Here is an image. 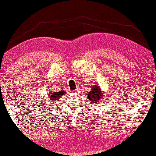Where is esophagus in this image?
I'll list each match as a JSON object with an SVG mask.
<instances>
[{"instance_id": "1", "label": "esophagus", "mask_w": 156, "mask_h": 156, "mask_svg": "<svg viewBox=\"0 0 156 156\" xmlns=\"http://www.w3.org/2000/svg\"><path fill=\"white\" fill-rule=\"evenodd\" d=\"M79 91H79V90H76L75 91H74V92H75V94H79Z\"/></svg>"}]
</instances>
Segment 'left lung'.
I'll return each mask as SVG.
<instances>
[{"label":"left lung","mask_w":156,"mask_h":156,"mask_svg":"<svg viewBox=\"0 0 156 156\" xmlns=\"http://www.w3.org/2000/svg\"><path fill=\"white\" fill-rule=\"evenodd\" d=\"M87 100L89 102L93 104H99L104 100V91L101 90V87L98 84L91 86V91L87 94Z\"/></svg>","instance_id":"8db88e82"}]
</instances>
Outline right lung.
<instances>
[{
	"mask_svg": "<svg viewBox=\"0 0 156 156\" xmlns=\"http://www.w3.org/2000/svg\"><path fill=\"white\" fill-rule=\"evenodd\" d=\"M65 94H66V91L64 90H60L59 91H54L52 92H50V94H48V100H47V101H48V102L50 103L46 104V106L48 107V106H50V104L52 103H56V101H58L60 97L64 96ZM48 104H49V105H48Z\"/></svg>",
	"mask_w": 156,
	"mask_h": 156,
	"instance_id": "obj_1",
	"label": "right lung"
}]
</instances>
